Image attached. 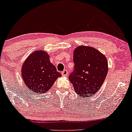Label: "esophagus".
<instances>
[{
	"label": "esophagus",
	"instance_id": "34e87169",
	"mask_svg": "<svg viewBox=\"0 0 132 132\" xmlns=\"http://www.w3.org/2000/svg\"><path fill=\"white\" fill-rule=\"evenodd\" d=\"M62 76H67L68 75V70H64V71H62Z\"/></svg>",
	"mask_w": 132,
	"mask_h": 132
}]
</instances>
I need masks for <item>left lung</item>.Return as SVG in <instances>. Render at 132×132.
<instances>
[{
  "label": "left lung",
  "instance_id": "8db88e82",
  "mask_svg": "<svg viewBox=\"0 0 132 132\" xmlns=\"http://www.w3.org/2000/svg\"><path fill=\"white\" fill-rule=\"evenodd\" d=\"M75 67L69 79L77 94L89 97L101 87L107 76L108 62L105 56L93 47L79 46L73 53Z\"/></svg>",
  "mask_w": 132,
  "mask_h": 132
}]
</instances>
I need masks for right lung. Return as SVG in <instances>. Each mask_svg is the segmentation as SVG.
<instances>
[{
	"label": "right lung",
	"mask_w": 132,
	"mask_h": 132,
	"mask_svg": "<svg viewBox=\"0 0 132 132\" xmlns=\"http://www.w3.org/2000/svg\"><path fill=\"white\" fill-rule=\"evenodd\" d=\"M22 76L32 93L41 94L50 90L61 74L50 62L47 53L38 50L31 54L23 63Z\"/></svg>",
	"instance_id": "add662e5"
}]
</instances>
